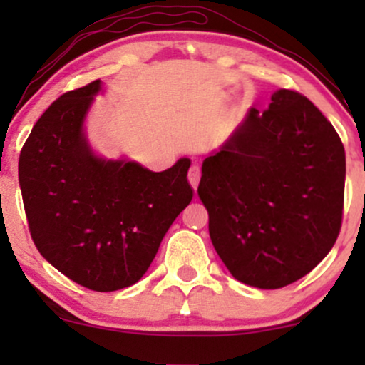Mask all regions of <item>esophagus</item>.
I'll return each instance as SVG.
<instances>
[{"label": "esophagus", "mask_w": 365, "mask_h": 365, "mask_svg": "<svg viewBox=\"0 0 365 365\" xmlns=\"http://www.w3.org/2000/svg\"><path fill=\"white\" fill-rule=\"evenodd\" d=\"M199 180H200L199 165H192L190 170H188V182H190V185L194 190H197V187H199Z\"/></svg>", "instance_id": "esophagus-1"}]
</instances>
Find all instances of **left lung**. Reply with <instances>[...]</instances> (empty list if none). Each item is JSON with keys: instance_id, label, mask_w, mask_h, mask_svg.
Listing matches in <instances>:
<instances>
[{"instance_id": "left-lung-1", "label": "left lung", "mask_w": 365, "mask_h": 365, "mask_svg": "<svg viewBox=\"0 0 365 365\" xmlns=\"http://www.w3.org/2000/svg\"><path fill=\"white\" fill-rule=\"evenodd\" d=\"M345 149L302 94L278 89L202 163L209 237L238 282L283 288L328 255L341 226Z\"/></svg>"}]
</instances>
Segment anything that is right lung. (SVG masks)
Returning <instances> with one entry per match:
<instances>
[{
    "label": "right lung",
    "instance_id": "1",
    "mask_svg": "<svg viewBox=\"0 0 365 365\" xmlns=\"http://www.w3.org/2000/svg\"><path fill=\"white\" fill-rule=\"evenodd\" d=\"M101 81L60 96L37 120L19 159L32 240L75 283L115 292L137 283L194 190L190 159L150 171L92 149L86 120Z\"/></svg>",
    "mask_w": 365,
    "mask_h": 365
}]
</instances>
